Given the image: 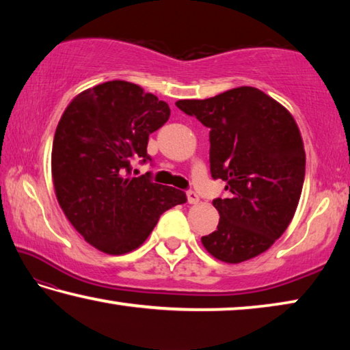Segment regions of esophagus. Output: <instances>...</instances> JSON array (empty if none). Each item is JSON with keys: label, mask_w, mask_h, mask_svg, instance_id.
Segmentation results:
<instances>
[{"label": "esophagus", "mask_w": 350, "mask_h": 350, "mask_svg": "<svg viewBox=\"0 0 350 350\" xmlns=\"http://www.w3.org/2000/svg\"><path fill=\"white\" fill-rule=\"evenodd\" d=\"M187 200H188V204L196 205L199 202V196L194 191H187Z\"/></svg>", "instance_id": "esophagus-1"}]
</instances>
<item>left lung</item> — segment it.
I'll return each mask as SVG.
<instances>
[{"label":"left lung","mask_w":350,"mask_h":350,"mask_svg":"<svg viewBox=\"0 0 350 350\" xmlns=\"http://www.w3.org/2000/svg\"><path fill=\"white\" fill-rule=\"evenodd\" d=\"M176 106L210 128V171L227 182L217 198V230L202 236L211 256L227 264L252 259L286 232L306 174L303 137L281 103L252 86Z\"/></svg>","instance_id":"8db88e82"}]
</instances>
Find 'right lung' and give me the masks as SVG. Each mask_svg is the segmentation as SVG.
<instances>
[{
	"mask_svg": "<svg viewBox=\"0 0 350 350\" xmlns=\"http://www.w3.org/2000/svg\"><path fill=\"white\" fill-rule=\"evenodd\" d=\"M170 106L123 80L80 92L64 109L52 145V179L64 216L86 242L108 254L139 248L185 193L131 176L133 159L151 161L148 137Z\"/></svg>",
	"mask_w": 350,
	"mask_h": 350,
	"instance_id": "right-lung-1",
	"label": "right lung"
}]
</instances>
